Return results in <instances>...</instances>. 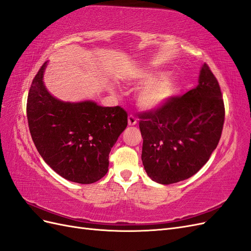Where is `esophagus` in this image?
I'll return each instance as SVG.
<instances>
[{
    "label": "esophagus",
    "instance_id": "esophagus-1",
    "mask_svg": "<svg viewBox=\"0 0 251 251\" xmlns=\"http://www.w3.org/2000/svg\"><path fill=\"white\" fill-rule=\"evenodd\" d=\"M135 124H137V119H135L133 114H129V116H128V125L133 126Z\"/></svg>",
    "mask_w": 251,
    "mask_h": 251
}]
</instances>
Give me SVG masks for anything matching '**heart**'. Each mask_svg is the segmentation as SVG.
Instances as JSON below:
<instances>
[{"label": "heart", "instance_id": "obj_1", "mask_svg": "<svg viewBox=\"0 0 251 251\" xmlns=\"http://www.w3.org/2000/svg\"><path fill=\"white\" fill-rule=\"evenodd\" d=\"M140 82L146 86L138 95L139 106L146 110H155L165 105L180 91V84L174 77H167L165 71H154L142 75Z\"/></svg>", "mask_w": 251, "mask_h": 251}]
</instances>
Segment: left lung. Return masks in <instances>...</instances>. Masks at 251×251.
Listing matches in <instances>:
<instances>
[{"instance_id":"left-lung-1","label":"left lung","mask_w":251,"mask_h":251,"mask_svg":"<svg viewBox=\"0 0 251 251\" xmlns=\"http://www.w3.org/2000/svg\"><path fill=\"white\" fill-rule=\"evenodd\" d=\"M217 77L205 63L199 85L139 116L142 162L152 181L168 185L201 169L217 148L225 107Z\"/></svg>"}]
</instances>
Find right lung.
<instances>
[{"instance_id":"1","label":"right lung","mask_w":251,"mask_h":251,"mask_svg":"<svg viewBox=\"0 0 251 251\" xmlns=\"http://www.w3.org/2000/svg\"><path fill=\"white\" fill-rule=\"evenodd\" d=\"M44 63L32 80L27 98V120L39 153L68 181L91 184L107 174L109 152L127 126L120 106L95 102L65 103L46 90Z\"/></svg>"}]
</instances>
